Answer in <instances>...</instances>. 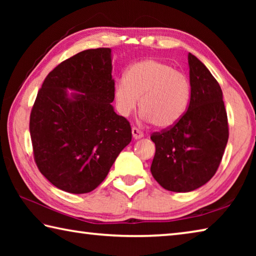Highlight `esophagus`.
<instances>
[{
  "instance_id": "esophagus-1",
  "label": "esophagus",
  "mask_w": 256,
  "mask_h": 256,
  "mask_svg": "<svg viewBox=\"0 0 256 256\" xmlns=\"http://www.w3.org/2000/svg\"><path fill=\"white\" fill-rule=\"evenodd\" d=\"M132 136H133V138H136V140H138V138H144V132L141 131V130H138V128H132Z\"/></svg>"
}]
</instances>
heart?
Here are the masks:
<instances>
[{
	"label": "heart",
	"instance_id": "obj_1",
	"mask_svg": "<svg viewBox=\"0 0 256 256\" xmlns=\"http://www.w3.org/2000/svg\"><path fill=\"white\" fill-rule=\"evenodd\" d=\"M190 84L183 72L159 60H144L128 68L115 86L116 110L128 116L140 99L142 118L160 128L174 126L188 110Z\"/></svg>",
	"mask_w": 256,
	"mask_h": 256
}]
</instances>
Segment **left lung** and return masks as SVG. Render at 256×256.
Returning <instances> with one entry per match:
<instances>
[{
    "label": "left lung",
    "mask_w": 256,
    "mask_h": 256,
    "mask_svg": "<svg viewBox=\"0 0 256 256\" xmlns=\"http://www.w3.org/2000/svg\"><path fill=\"white\" fill-rule=\"evenodd\" d=\"M190 99L174 126L156 132L151 174L164 188L190 192L208 183L218 170L228 142L222 92L196 56L188 53Z\"/></svg>",
    "instance_id": "8db88e82"
}]
</instances>
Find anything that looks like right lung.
Wrapping results in <instances>:
<instances>
[{"instance_id":"add662e5","label":"right lung","mask_w":256,"mask_h":256,"mask_svg":"<svg viewBox=\"0 0 256 256\" xmlns=\"http://www.w3.org/2000/svg\"><path fill=\"white\" fill-rule=\"evenodd\" d=\"M112 70L110 48L80 52L48 73L34 104L29 128L34 162L68 193L96 188L132 140L128 120L112 106Z\"/></svg>"}]
</instances>
